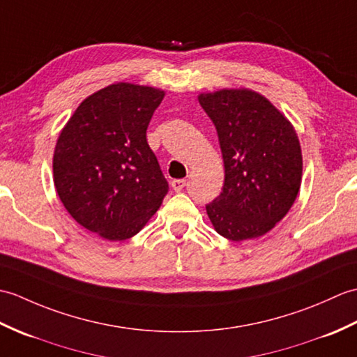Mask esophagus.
<instances>
[{
    "label": "esophagus",
    "mask_w": 357,
    "mask_h": 357,
    "mask_svg": "<svg viewBox=\"0 0 357 357\" xmlns=\"http://www.w3.org/2000/svg\"><path fill=\"white\" fill-rule=\"evenodd\" d=\"M171 186L176 192H180L181 189H183L186 186V180L185 178H177V180H172L171 181Z\"/></svg>",
    "instance_id": "34e87169"
}]
</instances>
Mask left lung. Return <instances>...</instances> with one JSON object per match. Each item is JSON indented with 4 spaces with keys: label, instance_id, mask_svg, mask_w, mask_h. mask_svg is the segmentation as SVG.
Wrapping results in <instances>:
<instances>
[{
    "label": "left lung",
    "instance_id": "left-lung-1",
    "mask_svg": "<svg viewBox=\"0 0 357 357\" xmlns=\"http://www.w3.org/2000/svg\"><path fill=\"white\" fill-rule=\"evenodd\" d=\"M200 105L215 125L225 162L223 191L206 212L227 240L267 234L295 203L303 154L293 125L271 100L248 89L202 93Z\"/></svg>",
    "mask_w": 357,
    "mask_h": 357
}]
</instances>
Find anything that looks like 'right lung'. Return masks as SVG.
<instances>
[{"label":"right lung","mask_w":357,"mask_h":357,"mask_svg":"<svg viewBox=\"0 0 357 357\" xmlns=\"http://www.w3.org/2000/svg\"><path fill=\"white\" fill-rule=\"evenodd\" d=\"M163 96L153 86L108 85L82 100L59 134L54 188L70 215L102 238H131L168 194V181L146 142Z\"/></svg>","instance_id":"right-lung-1"}]
</instances>
